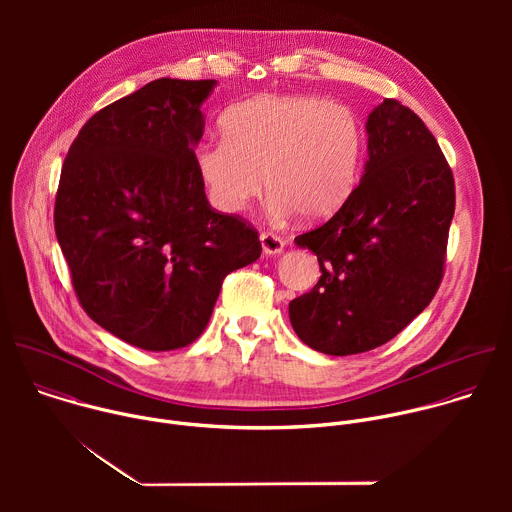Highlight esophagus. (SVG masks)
<instances>
[{
    "label": "esophagus",
    "instance_id": "1",
    "mask_svg": "<svg viewBox=\"0 0 512 512\" xmlns=\"http://www.w3.org/2000/svg\"><path fill=\"white\" fill-rule=\"evenodd\" d=\"M259 239H261V247H263V253H265V255H277V253H281L283 247H285L283 239L277 237L275 233H261Z\"/></svg>",
    "mask_w": 512,
    "mask_h": 512
}]
</instances>
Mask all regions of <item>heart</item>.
I'll return each mask as SVG.
<instances>
[{"label":"heart","mask_w":512,"mask_h":512,"mask_svg":"<svg viewBox=\"0 0 512 512\" xmlns=\"http://www.w3.org/2000/svg\"><path fill=\"white\" fill-rule=\"evenodd\" d=\"M227 135L194 148L196 172L210 202L225 214L243 210L267 182L271 206L322 221L352 194L364 135L352 109L312 95H263L235 105Z\"/></svg>","instance_id":"1"}]
</instances>
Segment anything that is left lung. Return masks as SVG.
<instances>
[{
    "instance_id": "left-lung-1",
    "label": "left lung",
    "mask_w": 512,
    "mask_h": 512,
    "mask_svg": "<svg viewBox=\"0 0 512 512\" xmlns=\"http://www.w3.org/2000/svg\"><path fill=\"white\" fill-rule=\"evenodd\" d=\"M369 160L348 200L298 235L318 255L320 279L289 302L310 348L346 356L395 338L433 300L444 277L456 186L425 123L395 99L367 119Z\"/></svg>"
}]
</instances>
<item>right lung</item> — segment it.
Here are the masks:
<instances>
[{
  "label": "right lung",
  "mask_w": 512,
  "mask_h": 512,
  "mask_svg": "<svg viewBox=\"0 0 512 512\" xmlns=\"http://www.w3.org/2000/svg\"><path fill=\"white\" fill-rule=\"evenodd\" d=\"M214 85L148 83L97 111L62 164L54 231L75 294L91 320L143 350L194 342L223 279L261 255L257 231L214 210L196 172Z\"/></svg>",
  "instance_id": "1"
}]
</instances>
